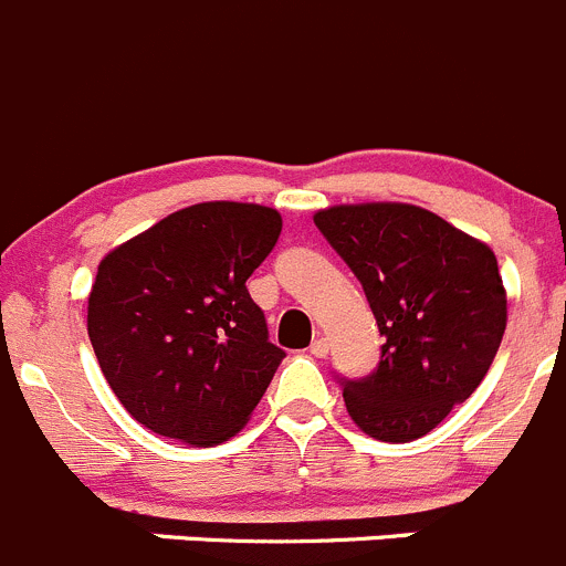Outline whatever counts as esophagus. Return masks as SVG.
Instances as JSON below:
<instances>
[{
  "mask_svg": "<svg viewBox=\"0 0 566 566\" xmlns=\"http://www.w3.org/2000/svg\"><path fill=\"white\" fill-rule=\"evenodd\" d=\"M312 356H317V359H323V356H328V339L326 337H317L315 343L310 345Z\"/></svg>",
  "mask_w": 566,
  "mask_h": 566,
  "instance_id": "esophagus-1",
  "label": "esophagus"
}]
</instances>
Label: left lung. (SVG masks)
Instances as JSON below:
<instances>
[{"label": "left lung", "instance_id": "1", "mask_svg": "<svg viewBox=\"0 0 566 566\" xmlns=\"http://www.w3.org/2000/svg\"><path fill=\"white\" fill-rule=\"evenodd\" d=\"M315 227L361 282L381 359L339 378L350 420L381 442L437 429L484 381L503 332L506 290L492 249L415 205L373 201L315 212Z\"/></svg>", "mask_w": 566, "mask_h": 566}]
</instances>
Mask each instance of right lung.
<instances>
[{"label":"right lung","mask_w":566,"mask_h":566,"mask_svg":"<svg viewBox=\"0 0 566 566\" xmlns=\"http://www.w3.org/2000/svg\"><path fill=\"white\" fill-rule=\"evenodd\" d=\"M279 232L282 216L271 207L207 201L171 212L98 262L87 337L140 426L216 446L249 422L284 359L245 287Z\"/></svg>","instance_id":"add662e5"}]
</instances>
